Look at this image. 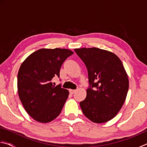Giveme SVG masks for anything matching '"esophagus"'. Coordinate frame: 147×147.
Listing matches in <instances>:
<instances>
[{
	"label": "esophagus",
	"instance_id": "1",
	"mask_svg": "<svg viewBox=\"0 0 147 147\" xmlns=\"http://www.w3.org/2000/svg\"><path fill=\"white\" fill-rule=\"evenodd\" d=\"M76 90H74V89H69V92H70L71 94H73L74 93H75Z\"/></svg>",
	"mask_w": 147,
	"mask_h": 147
}]
</instances>
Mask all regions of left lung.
Returning a JSON list of instances; mask_svg holds the SVG:
<instances>
[{"label":"left lung","instance_id":"obj_1","mask_svg":"<svg viewBox=\"0 0 147 147\" xmlns=\"http://www.w3.org/2000/svg\"><path fill=\"white\" fill-rule=\"evenodd\" d=\"M88 69L89 88L80 106L87 118L95 123L110 121L127 96L129 80L123 63L110 51L96 47L75 49Z\"/></svg>","mask_w":147,"mask_h":147}]
</instances>
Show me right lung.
<instances>
[{
  "mask_svg": "<svg viewBox=\"0 0 147 147\" xmlns=\"http://www.w3.org/2000/svg\"><path fill=\"white\" fill-rule=\"evenodd\" d=\"M74 53L66 49H41L34 52L20 66L17 90L23 107L35 121L41 123L55 119L69 96L67 89L51 82L59 77L64 61Z\"/></svg>",
  "mask_w": 147,
  "mask_h": 147,
  "instance_id": "obj_1",
  "label": "right lung"
}]
</instances>
